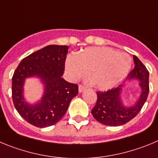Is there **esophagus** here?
Here are the masks:
<instances>
[{
    "mask_svg": "<svg viewBox=\"0 0 158 158\" xmlns=\"http://www.w3.org/2000/svg\"><path fill=\"white\" fill-rule=\"evenodd\" d=\"M85 89V86H83L82 85H79V93H82L83 90Z\"/></svg>",
    "mask_w": 158,
    "mask_h": 158,
    "instance_id": "esophagus-1",
    "label": "esophagus"
}]
</instances>
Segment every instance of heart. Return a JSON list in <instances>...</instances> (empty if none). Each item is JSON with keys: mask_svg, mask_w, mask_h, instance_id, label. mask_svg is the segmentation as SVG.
<instances>
[{"mask_svg": "<svg viewBox=\"0 0 158 158\" xmlns=\"http://www.w3.org/2000/svg\"><path fill=\"white\" fill-rule=\"evenodd\" d=\"M131 58L124 52L107 47H91L67 57L65 69L69 79L86 76L95 87L108 89L117 85L128 74Z\"/></svg>", "mask_w": 158, "mask_h": 158, "instance_id": "b5f03b06", "label": "heart"}]
</instances>
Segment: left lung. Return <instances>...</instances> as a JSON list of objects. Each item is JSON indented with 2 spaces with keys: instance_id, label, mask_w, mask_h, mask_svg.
Here are the masks:
<instances>
[{
  "instance_id": "obj_1",
  "label": "left lung",
  "mask_w": 158,
  "mask_h": 158,
  "mask_svg": "<svg viewBox=\"0 0 158 158\" xmlns=\"http://www.w3.org/2000/svg\"><path fill=\"white\" fill-rule=\"evenodd\" d=\"M135 68L127 75L128 81L138 79L141 88V94L134 106H123L120 94L123 85L109 89L107 91H98V100L91 110L97 121L108 126H120L132 120L137 116L146 102L149 94V72L140 60L133 56Z\"/></svg>"
}]
</instances>
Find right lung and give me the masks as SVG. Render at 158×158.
<instances>
[{
	"label": "right lung",
	"mask_w": 158,
	"mask_h": 158,
	"mask_svg": "<svg viewBox=\"0 0 158 158\" xmlns=\"http://www.w3.org/2000/svg\"><path fill=\"white\" fill-rule=\"evenodd\" d=\"M68 49L67 45H47L23 58L14 72V106L24 120L35 127H49L60 121L78 94V85L62 78ZM34 76L42 80L45 92L39 102L31 105L24 100L23 84L27 77Z\"/></svg>",
	"instance_id": "obj_1"
}]
</instances>
